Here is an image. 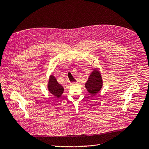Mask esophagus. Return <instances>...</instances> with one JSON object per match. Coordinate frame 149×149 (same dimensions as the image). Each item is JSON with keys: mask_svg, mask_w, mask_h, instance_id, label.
Listing matches in <instances>:
<instances>
[{"mask_svg": "<svg viewBox=\"0 0 149 149\" xmlns=\"http://www.w3.org/2000/svg\"><path fill=\"white\" fill-rule=\"evenodd\" d=\"M71 84H72V85H73V84H77V82H71Z\"/></svg>", "mask_w": 149, "mask_h": 149, "instance_id": "esophagus-1", "label": "esophagus"}]
</instances>
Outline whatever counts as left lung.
<instances>
[{
  "instance_id": "1",
  "label": "left lung",
  "mask_w": 149,
  "mask_h": 149,
  "mask_svg": "<svg viewBox=\"0 0 149 149\" xmlns=\"http://www.w3.org/2000/svg\"><path fill=\"white\" fill-rule=\"evenodd\" d=\"M85 87L90 94L95 95L102 87V79L101 73L98 70H94L90 75L88 81L85 84Z\"/></svg>"
}]
</instances>
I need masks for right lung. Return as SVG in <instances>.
Returning a JSON list of instances; mask_svg holds the SVG:
<instances>
[{"mask_svg":"<svg viewBox=\"0 0 149 149\" xmlns=\"http://www.w3.org/2000/svg\"><path fill=\"white\" fill-rule=\"evenodd\" d=\"M48 88L50 93L58 98L60 97L63 92V87L57 82L56 78L52 75L49 77Z\"/></svg>","mask_w":149,"mask_h":149,"instance_id":"obj_1","label":"right lung"}]
</instances>
